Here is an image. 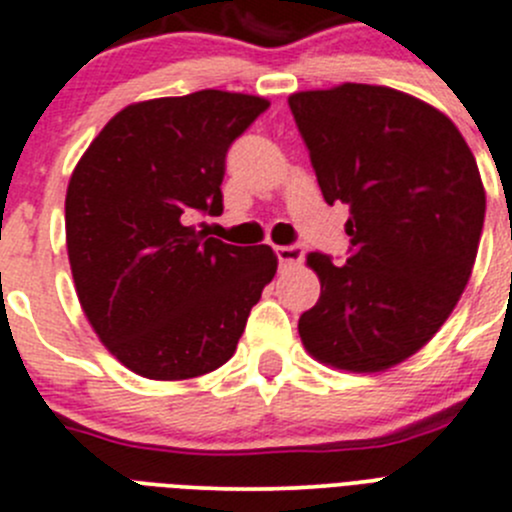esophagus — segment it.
Returning <instances> with one entry per match:
<instances>
[{
	"label": "esophagus",
	"instance_id": "1",
	"mask_svg": "<svg viewBox=\"0 0 512 512\" xmlns=\"http://www.w3.org/2000/svg\"><path fill=\"white\" fill-rule=\"evenodd\" d=\"M277 252V260H280V267H292V265H300L302 257H305V250L300 245H282L275 247Z\"/></svg>",
	"mask_w": 512,
	"mask_h": 512
}]
</instances>
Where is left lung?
<instances>
[{
    "instance_id": "obj_1",
    "label": "left lung",
    "mask_w": 512,
    "mask_h": 512,
    "mask_svg": "<svg viewBox=\"0 0 512 512\" xmlns=\"http://www.w3.org/2000/svg\"><path fill=\"white\" fill-rule=\"evenodd\" d=\"M327 205L350 207V257L307 255L320 300L297 330L315 360L382 372L428 345L458 305L485 220L478 162L450 117L393 87L290 94Z\"/></svg>"
}]
</instances>
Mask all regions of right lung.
<instances>
[{
	"label": "right lung",
	"instance_id": "add662e5",
	"mask_svg": "<svg viewBox=\"0 0 512 512\" xmlns=\"http://www.w3.org/2000/svg\"><path fill=\"white\" fill-rule=\"evenodd\" d=\"M270 107L202 89L127 104L79 157L64 200L74 290L102 345L150 380L225 365L277 272L272 247L192 225L222 215L225 155Z\"/></svg>",
	"mask_w": 512,
	"mask_h": 512
}]
</instances>
